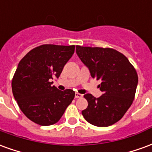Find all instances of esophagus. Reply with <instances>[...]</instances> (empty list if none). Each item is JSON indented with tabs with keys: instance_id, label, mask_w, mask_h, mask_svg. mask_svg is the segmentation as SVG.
Masks as SVG:
<instances>
[{
	"instance_id": "34e87169",
	"label": "esophagus",
	"mask_w": 152,
	"mask_h": 152,
	"mask_svg": "<svg viewBox=\"0 0 152 152\" xmlns=\"http://www.w3.org/2000/svg\"><path fill=\"white\" fill-rule=\"evenodd\" d=\"M75 98H76V99H81V98H83V95L82 94H80L76 93V94H75Z\"/></svg>"
}]
</instances>
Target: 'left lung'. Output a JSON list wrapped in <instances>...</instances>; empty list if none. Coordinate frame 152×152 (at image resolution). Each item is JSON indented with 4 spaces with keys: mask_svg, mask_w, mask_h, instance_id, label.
I'll use <instances>...</instances> for the list:
<instances>
[{
    "mask_svg": "<svg viewBox=\"0 0 152 152\" xmlns=\"http://www.w3.org/2000/svg\"><path fill=\"white\" fill-rule=\"evenodd\" d=\"M76 52L93 78L102 80L99 98L84 95L88 107L82 111L83 116L98 127L116 123L134 101L138 81L136 70L124 54L113 49L76 45Z\"/></svg>",
    "mask_w": 152,
    "mask_h": 152,
    "instance_id": "obj_1",
    "label": "left lung"
}]
</instances>
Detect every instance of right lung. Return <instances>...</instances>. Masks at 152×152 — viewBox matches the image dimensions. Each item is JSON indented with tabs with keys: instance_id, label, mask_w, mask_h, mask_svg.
I'll return each instance as SVG.
<instances>
[{
	"instance_id": "1",
	"label": "right lung",
	"mask_w": 152,
	"mask_h": 152,
	"mask_svg": "<svg viewBox=\"0 0 152 152\" xmlns=\"http://www.w3.org/2000/svg\"><path fill=\"white\" fill-rule=\"evenodd\" d=\"M75 51V45H43L19 62L12 80L16 102L27 117L42 126L57 123L72 102V89L61 91L51 81L59 77Z\"/></svg>"
}]
</instances>
